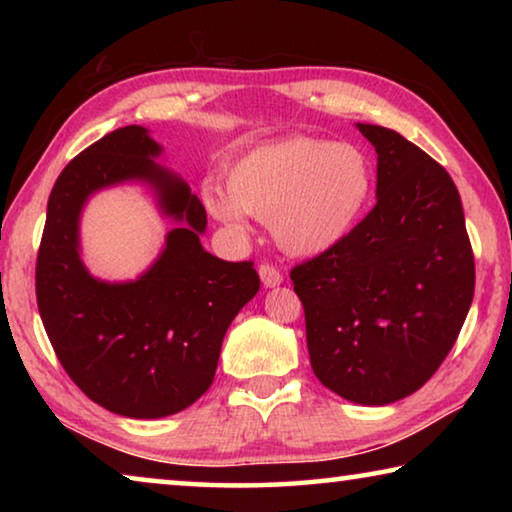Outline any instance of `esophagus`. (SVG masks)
Segmentation results:
<instances>
[{
  "instance_id": "esophagus-1",
  "label": "esophagus",
  "mask_w": 512,
  "mask_h": 512,
  "mask_svg": "<svg viewBox=\"0 0 512 512\" xmlns=\"http://www.w3.org/2000/svg\"><path fill=\"white\" fill-rule=\"evenodd\" d=\"M259 277H262V284L266 289H275V287H280V284H282V273L271 264L259 266Z\"/></svg>"
}]
</instances>
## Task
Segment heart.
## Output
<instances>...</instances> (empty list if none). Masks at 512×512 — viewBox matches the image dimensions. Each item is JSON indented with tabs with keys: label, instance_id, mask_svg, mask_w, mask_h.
I'll use <instances>...</instances> for the list:
<instances>
[{
	"label": "heart",
	"instance_id": "obj_1",
	"mask_svg": "<svg viewBox=\"0 0 512 512\" xmlns=\"http://www.w3.org/2000/svg\"><path fill=\"white\" fill-rule=\"evenodd\" d=\"M225 183L201 187L216 221L244 230L250 214L271 225L284 253L316 257L357 230L375 198L377 171L357 144L293 135L241 155Z\"/></svg>",
	"mask_w": 512,
	"mask_h": 512
}]
</instances>
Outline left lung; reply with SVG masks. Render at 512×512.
<instances>
[{
    "mask_svg": "<svg viewBox=\"0 0 512 512\" xmlns=\"http://www.w3.org/2000/svg\"><path fill=\"white\" fill-rule=\"evenodd\" d=\"M377 205L352 235L291 271L314 375L343 400L384 406L427 384L474 298V255L449 173L384 126Z\"/></svg>",
    "mask_w": 512,
    "mask_h": 512,
    "instance_id": "1",
    "label": "left lung"
}]
</instances>
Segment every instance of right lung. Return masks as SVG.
<instances>
[{
  "instance_id": "right-lung-1",
  "label": "right lung",
  "mask_w": 512,
  "mask_h": 512,
  "mask_svg": "<svg viewBox=\"0 0 512 512\" xmlns=\"http://www.w3.org/2000/svg\"><path fill=\"white\" fill-rule=\"evenodd\" d=\"M160 155L144 126L117 128L76 155L51 189L36 264L40 318L65 372L92 402L137 420L183 411L212 386L223 336L259 291L253 262L203 248L205 207ZM124 182L151 186L177 228L142 276L106 283L82 264L80 214Z\"/></svg>"
}]
</instances>
